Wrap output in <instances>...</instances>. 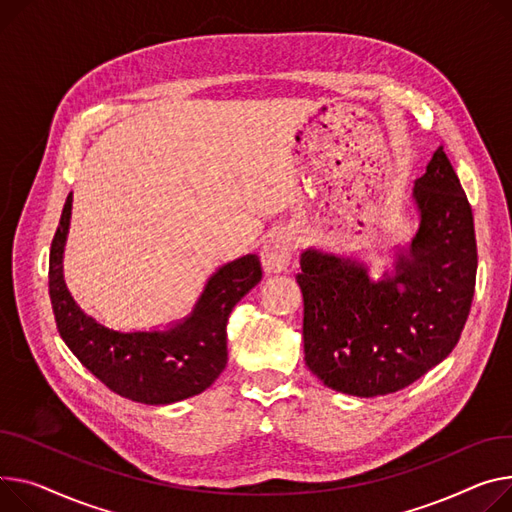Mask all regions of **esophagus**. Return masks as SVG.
Segmentation results:
<instances>
[{"label":"esophagus","instance_id":"34e87169","mask_svg":"<svg viewBox=\"0 0 512 512\" xmlns=\"http://www.w3.org/2000/svg\"><path fill=\"white\" fill-rule=\"evenodd\" d=\"M294 238L286 230H274L265 236L261 247V265L265 274H280L292 263Z\"/></svg>","mask_w":512,"mask_h":512}]
</instances>
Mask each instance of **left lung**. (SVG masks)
I'll return each mask as SVG.
<instances>
[{"mask_svg":"<svg viewBox=\"0 0 512 512\" xmlns=\"http://www.w3.org/2000/svg\"><path fill=\"white\" fill-rule=\"evenodd\" d=\"M420 230L397 276L370 282L364 267L304 251V362L323 385L356 397L395 393L457 346L478 271L473 216L445 150L416 181Z\"/></svg>","mask_w":512,"mask_h":512,"instance_id":"left-lung-1","label":"left lung"}]
</instances>
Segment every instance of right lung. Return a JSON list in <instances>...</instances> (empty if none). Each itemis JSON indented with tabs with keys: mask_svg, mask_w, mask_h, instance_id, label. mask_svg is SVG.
<instances>
[{
	"mask_svg": "<svg viewBox=\"0 0 512 512\" xmlns=\"http://www.w3.org/2000/svg\"><path fill=\"white\" fill-rule=\"evenodd\" d=\"M72 214L67 195L49 253V296L65 346L113 393L166 405L206 391L226 366V323L234 304L261 280L257 255L224 265L203 290L193 315L170 331L119 333L84 315L61 278V255Z\"/></svg>",
	"mask_w": 512,
	"mask_h": 512,
	"instance_id": "right-lung-1",
	"label": "right lung"
}]
</instances>
